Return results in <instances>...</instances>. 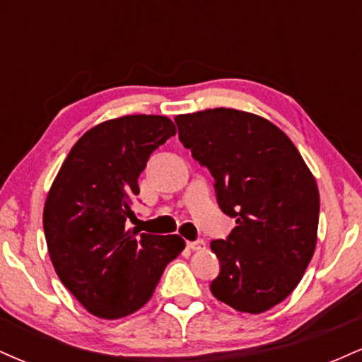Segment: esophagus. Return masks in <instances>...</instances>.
<instances>
[{
  "label": "esophagus",
  "mask_w": 362,
  "mask_h": 362,
  "mask_svg": "<svg viewBox=\"0 0 362 362\" xmlns=\"http://www.w3.org/2000/svg\"><path fill=\"white\" fill-rule=\"evenodd\" d=\"M187 247H189L190 250L199 252V250H202V248L206 247V243L202 242V240H197V242H187Z\"/></svg>",
  "instance_id": "esophagus-1"
}]
</instances>
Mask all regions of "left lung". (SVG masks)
<instances>
[{
  "instance_id": "left-lung-1",
  "label": "left lung",
  "mask_w": 362,
  "mask_h": 362,
  "mask_svg": "<svg viewBox=\"0 0 362 362\" xmlns=\"http://www.w3.org/2000/svg\"><path fill=\"white\" fill-rule=\"evenodd\" d=\"M178 139L216 180L219 207L236 219L211 250L221 272L216 300L259 315L300 284L317 247L320 194L296 146L271 120L236 109L175 117Z\"/></svg>"
}]
</instances>
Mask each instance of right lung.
I'll return each mask as SVG.
<instances>
[{
  "mask_svg": "<svg viewBox=\"0 0 362 362\" xmlns=\"http://www.w3.org/2000/svg\"><path fill=\"white\" fill-rule=\"evenodd\" d=\"M165 115H122L86 131L66 156L44 204V233L56 274L93 317L117 320L151 300L178 235L138 236L131 201L149 155L175 136Z\"/></svg>",
  "mask_w": 362,
  "mask_h": 362,
  "instance_id": "1",
  "label": "right lung"
}]
</instances>
